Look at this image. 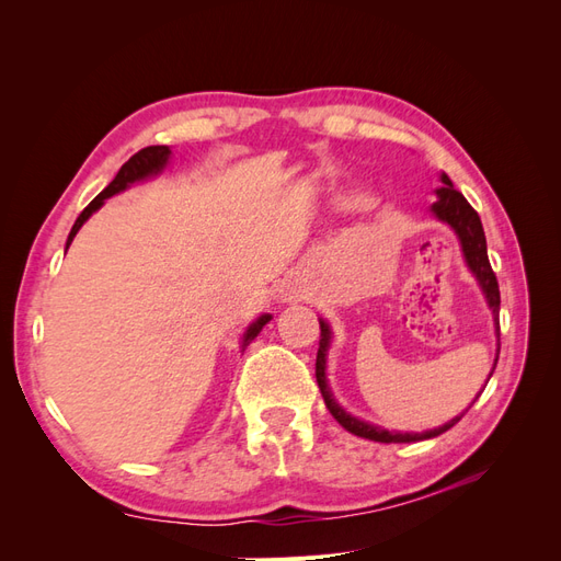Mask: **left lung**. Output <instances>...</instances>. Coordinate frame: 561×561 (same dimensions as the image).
<instances>
[{"label": "left lung", "mask_w": 561, "mask_h": 561, "mask_svg": "<svg viewBox=\"0 0 561 561\" xmlns=\"http://www.w3.org/2000/svg\"><path fill=\"white\" fill-rule=\"evenodd\" d=\"M435 194H437V201L433 203L431 210H433V215L437 219H443V222H447L456 231L458 241H461L463 257H466L470 271L474 274V278H478L482 293L486 297L489 309H491V313H494L496 325H499L501 293H499V280H496L494 268H491L489 257H486V239H484V229H482V222H480V215L474 213V208L470 206V203L466 201V196L461 192L454 190V184H451V180L447 175H443V186H439V190H435ZM330 336L332 334H330L328 322L320 318V342H318V355H316V381H318L322 400H325L330 414L339 423H342V426L348 433L358 435V437H365V439H375V443H386V445L388 443H419V439H431V437L443 435L445 431H449L454 426V423L461 421V416L470 410V407H468V410L461 416H456L449 423H445V426L426 431V433H390V431H383L379 426H371V423H365L360 419L346 414L342 407L334 402L332 390L328 388L325 355H328V346H330ZM496 363H499V353H496ZM496 363H494V367H491V375H494ZM491 375H489V379H491Z\"/></svg>", "instance_id": "left-lung-1"}]
</instances>
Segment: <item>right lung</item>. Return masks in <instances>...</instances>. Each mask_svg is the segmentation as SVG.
<instances>
[{
  "mask_svg": "<svg viewBox=\"0 0 561 561\" xmlns=\"http://www.w3.org/2000/svg\"><path fill=\"white\" fill-rule=\"evenodd\" d=\"M168 157H171V149H168L165 145L145 147V149L138 151V154H133V157L122 165V171L116 173V178L105 186V190L100 192V194L89 203V206L81 210V215L77 217V222H75L70 236H67V245H65V248H70V243H72V239L77 236V231L81 229V225L87 222V219H89L100 206H103L105 198H110V196H114V194H118V192H124L126 186H130L133 182L145 180V178H149V175H157L159 171H163V165H165ZM65 252H67V250H65ZM268 320H271V316L264 313V316H260L257 320L252 322V325H250V328L245 330V334H243V348L252 342L254 336H257V334L262 332V328L266 325Z\"/></svg>",
  "mask_w": 561,
  "mask_h": 561,
  "instance_id": "1",
  "label": "right lung"
}]
</instances>
